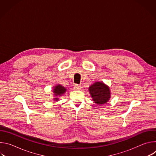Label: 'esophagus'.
Segmentation results:
<instances>
[{
	"label": "esophagus",
	"mask_w": 156,
	"mask_h": 156,
	"mask_svg": "<svg viewBox=\"0 0 156 156\" xmlns=\"http://www.w3.org/2000/svg\"><path fill=\"white\" fill-rule=\"evenodd\" d=\"M74 88L75 89V90H80V89L81 88V85H78V84H75Z\"/></svg>",
	"instance_id": "1"
}]
</instances>
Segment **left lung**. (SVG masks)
Here are the masks:
<instances>
[{
	"label": "left lung",
	"mask_w": 156,
	"mask_h": 156,
	"mask_svg": "<svg viewBox=\"0 0 156 156\" xmlns=\"http://www.w3.org/2000/svg\"><path fill=\"white\" fill-rule=\"evenodd\" d=\"M89 92L94 102L98 105L106 104L110 99L109 87L101 81L95 82L91 85L89 87Z\"/></svg>",
	"instance_id": "1"
}]
</instances>
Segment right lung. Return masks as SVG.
Wrapping results in <instances>:
<instances>
[{"label": "right lung", "mask_w": 156, "mask_h": 156, "mask_svg": "<svg viewBox=\"0 0 156 156\" xmlns=\"http://www.w3.org/2000/svg\"><path fill=\"white\" fill-rule=\"evenodd\" d=\"M52 91L54 96H55L54 98V101H57L59 100V97L62 96L63 94L65 93L66 91V89L62 86L61 84H58L53 87Z\"/></svg>", "instance_id": "1"}]
</instances>
